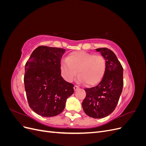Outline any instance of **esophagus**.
<instances>
[{
  "label": "esophagus",
  "mask_w": 146,
  "mask_h": 146,
  "mask_svg": "<svg viewBox=\"0 0 146 146\" xmlns=\"http://www.w3.org/2000/svg\"><path fill=\"white\" fill-rule=\"evenodd\" d=\"M78 86H77V85H74V91H76L77 89H78Z\"/></svg>",
  "instance_id": "34e87169"
}]
</instances>
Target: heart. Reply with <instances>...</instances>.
I'll return each mask as SVG.
<instances>
[{"mask_svg": "<svg viewBox=\"0 0 146 146\" xmlns=\"http://www.w3.org/2000/svg\"><path fill=\"white\" fill-rule=\"evenodd\" d=\"M106 68L107 62L104 56L85 51L72 52L60 65L61 75L66 81L72 82L77 73V81L85 82L89 86L95 85L101 81Z\"/></svg>", "mask_w": 146, "mask_h": 146, "instance_id": "heart-1", "label": "heart"}]
</instances>
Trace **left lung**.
<instances>
[{
    "label": "left lung",
    "mask_w": 146,
    "mask_h": 146,
    "mask_svg": "<svg viewBox=\"0 0 146 146\" xmlns=\"http://www.w3.org/2000/svg\"><path fill=\"white\" fill-rule=\"evenodd\" d=\"M106 60L107 68L98 85L85 89L86 97L82 102L84 111L93 118H103L116 107L123 85V68L114 53L107 48H96Z\"/></svg>",
    "instance_id": "8db88e82"
}]
</instances>
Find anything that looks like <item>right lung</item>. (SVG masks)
Returning <instances> with one entry per match:
<instances>
[{"label":"right lung","instance_id":"1","mask_svg":"<svg viewBox=\"0 0 146 146\" xmlns=\"http://www.w3.org/2000/svg\"><path fill=\"white\" fill-rule=\"evenodd\" d=\"M66 50L39 46L25 66L24 85L29 105L43 117H52L63 111L66 100L74 93V85L61 76L60 65Z\"/></svg>","mask_w":146,"mask_h":146}]
</instances>
